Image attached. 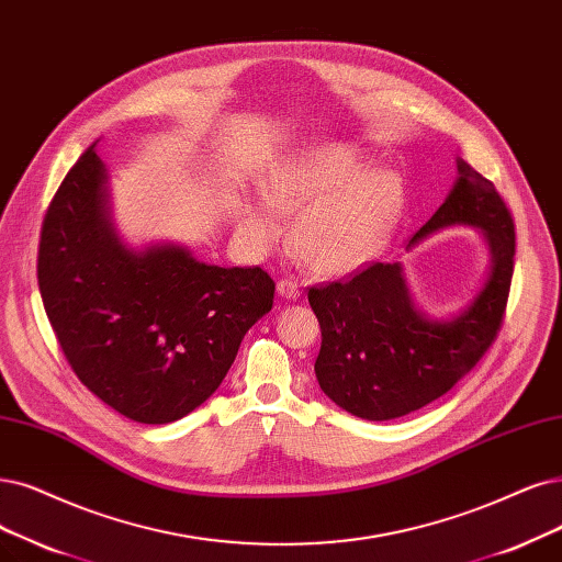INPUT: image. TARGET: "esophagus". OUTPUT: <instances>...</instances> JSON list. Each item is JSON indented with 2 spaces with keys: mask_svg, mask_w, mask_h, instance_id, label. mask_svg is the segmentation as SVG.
I'll return each instance as SVG.
<instances>
[{
  "mask_svg": "<svg viewBox=\"0 0 562 562\" xmlns=\"http://www.w3.org/2000/svg\"><path fill=\"white\" fill-rule=\"evenodd\" d=\"M278 294L282 296V299H299L301 296V289H299V282L296 280H292V278H282L280 282H278Z\"/></svg>",
  "mask_w": 562,
  "mask_h": 562,
  "instance_id": "1",
  "label": "esophagus"
}]
</instances>
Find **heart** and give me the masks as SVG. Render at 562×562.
<instances>
[{"label": "heart", "mask_w": 562, "mask_h": 562, "mask_svg": "<svg viewBox=\"0 0 562 562\" xmlns=\"http://www.w3.org/2000/svg\"><path fill=\"white\" fill-rule=\"evenodd\" d=\"M266 203L282 217L301 215L294 245L324 273H345L378 252L403 207V187L393 173H378L370 161L342 145H324L284 161L268 180ZM255 247L278 238L276 220L259 207L240 215Z\"/></svg>", "instance_id": "heart-1"}]
</instances>
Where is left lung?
Instances as JSON below:
<instances>
[{
  "label": "left lung",
  "mask_w": 562,
  "mask_h": 562,
  "mask_svg": "<svg viewBox=\"0 0 562 562\" xmlns=\"http://www.w3.org/2000/svg\"><path fill=\"white\" fill-rule=\"evenodd\" d=\"M459 180L409 245L438 228H482L491 273L468 310L451 322L424 317L412 305L398 263L372 261L355 276L307 289L322 328L315 372L326 396L368 422L422 409L463 380L495 342L514 276L516 234L495 184L459 159Z\"/></svg>",
  "instance_id": "obj_1"
}]
</instances>
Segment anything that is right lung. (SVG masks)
I'll list each match as a JSON object with an SVG mask.
<instances>
[{"label":"right lung","mask_w":562,"mask_h":562,"mask_svg":"<svg viewBox=\"0 0 562 562\" xmlns=\"http://www.w3.org/2000/svg\"><path fill=\"white\" fill-rule=\"evenodd\" d=\"M94 145L41 224L36 278L61 355L97 398L138 424H171L222 384L276 299L263 268H220L176 245L124 247L106 215Z\"/></svg>","instance_id":"add662e5"}]
</instances>
